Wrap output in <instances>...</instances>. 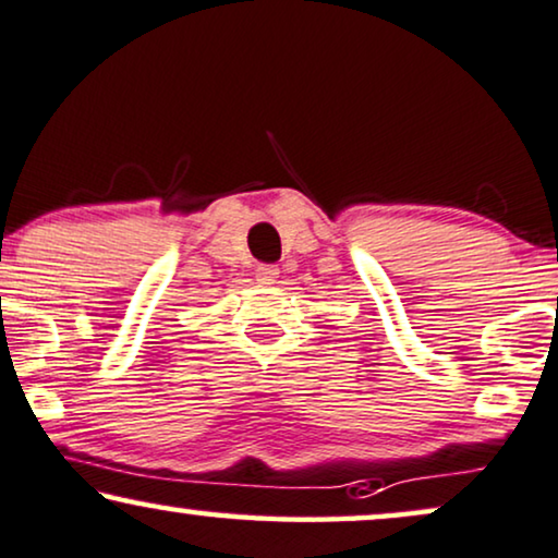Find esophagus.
<instances>
[{
  "label": "esophagus",
  "instance_id": "34e87169",
  "mask_svg": "<svg viewBox=\"0 0 558 558\" xmlns=\"http://www.w3.org/2000/svg\"><path fill=\"white\" fill-rule=\"evenodd\" d=\"M278 275H280V270L275 265H257V270H255L257 283H263V286L275 283V278H278Z\"/></svg>",
  "mask_w": 558,
  "mask_h": 558
}]
</instances>
